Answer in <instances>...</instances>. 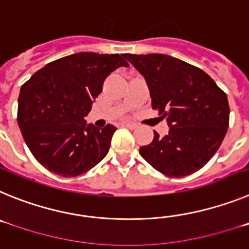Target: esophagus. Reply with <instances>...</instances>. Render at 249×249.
Instances as JSON below:
<instances>
[{"instance_id": "34e87169", "label": "esophagus", "mask_w": 249, "mask_h": 249, "mask_svg": "<svg viewBox=\"0 0 249 249\" xmlns=\"http://www.w3.org/2000/svg\"><path fill=\"white\" fill-rule=\"evenodd\" d=\"M122 126L127 127V128L133 129V128H136V127H137V124H136V123H132V122H122Z\"/></svg>"}]
</instances>
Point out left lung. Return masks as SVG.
I'll return each instance as SVG.
<instances>
[{"label":"left lung","instance_id":"8db88e82","mask_svg":"<svg viewBox=\"0 0 249 249\" xmlns=\"http://www.w3.org/2000/svg\"><path fill=\"white\" fill-rule=\"evenodd\" d=\"M129 61L146 80L152 108L166 118L168 135L155 132L140 155L158 172L184 177L213 157L227 133L230 105L214 81L201 68L168 54H131Z\"/></svg>","mask_w":249,"mask_h":249}]
</instances>
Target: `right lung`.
<instances>
[{"instance_id": "add662e5", "label": "right lung", "mask_w": 249, "mask_h": 249, "mask_svg": "<svg viewBox=\"0 0 249 249\" xmlns=\"http://www.w3.org/2000/svg\"><path fill=\"white\" fill-rule=\"evenodd\" d=\"M118 67L120 54L78 52L50 62L21 87L17 122L39 163L62 177L87 172L108 153L116 127L102 129L85 117Z\"/></svg>"}]
</instances>
